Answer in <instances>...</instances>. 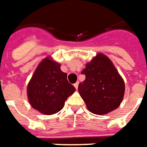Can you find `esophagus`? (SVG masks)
<instances>
[{"mask_svg": "<svg viewBox=\"0 0 147 147\" xmlns=\"http://www.w3.org/2000/svg\"><path fill=\"white\" fill-rule=\"evenodd\" d=\"M74 88H76V89H78V82H77L76 83H74Z\"/></svg>", "mask_w": 147, "mask_h": 147, "instance_id": "34e87169", "label": "esophagus"}]
</instances>
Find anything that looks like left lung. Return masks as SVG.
<instances>
[{"mask_svg":"<svg viewBox=\"0 0 147 147\" xmlns=\"http://www.w3.org/2000/svg\"><path fill=\"white\" fill-rule=\"evenodd\" d=\"M86 78L78 85V92L88 110L105 115L117 109L124 95V82L107 56L98 54L82 71Z\"/></svg>","mask_w":147,"mask_h":147,"instance_id":"8db88e82","label":"left lung"}]
</instances>
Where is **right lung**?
<instances>
[{
    "label": "right lung",
    "mask_w": 147,
    "mask_h": 147,
    "mask_svg": "<svg viewBox=\"0 0 147 147\" xmlns=\"http://www.w3.org/2000/svg\"><path fill=\"white\" fill-rule=\"evenodd\" d=\"M28 98L32 108L47 115L59 112L75 92L60 65L48 57L37 66L28 85Z\"/></svg>",
    "instance_id": "1"
}]
</instances>
